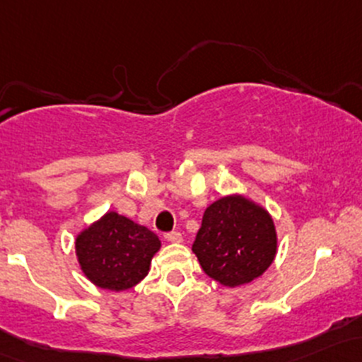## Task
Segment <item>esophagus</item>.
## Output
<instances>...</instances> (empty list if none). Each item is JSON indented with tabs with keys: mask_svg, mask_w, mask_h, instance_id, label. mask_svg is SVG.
<instances>
[{
	"mask_svg": "<svg viewBox=\"0 0 362 362\" xmlns=\"http://www.w3.org/2000/svg\"><path fill=\"white\" fill-rule=\"evenodd\" d=\"M165 239L168 242H175V244H178V242H182V233L180 232H168V233H165Z\"/></svg>",
	"mask_w": 362,
	"mask_h": 362,
	"instance_id": "esophagus-1",
	"label": "esophagus"
}]
</instances>
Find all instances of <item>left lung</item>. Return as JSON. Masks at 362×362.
Wrapping results in <instances>:
<instances>
[{"label":"left lung","instance_id":"8db88e82","mask_svg":"<svg viewBox=\"0 0 362 362\" xmlns=\"http://www.w3.org/2000/svg\"><path fill=\"white\" fill-rule=\"evenodd\" d=\"M192 251L208 276L226 287L252 281L276 254L272 216L240 196L221 197L202 216Z\"/></svg>","mask_w":362,"mask_h":362}]
</instances>
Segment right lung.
<instances>
[{
    "mask_svg": "<svg viewBox=\"0 0 362 362\" xmlns=\"http://www.w3.org/2000/svg\"><path fill=\"white\" fill-rule=\"evenodd\" d=\"M160 245L156 233L113 211L84 230L75 242L86 276L98 287L115 292L134 287L148 275Z\"/></svg>",
    "mask_w": 362,
    "mask_h": 362,
    "instance_id": "add662e5",
    "label": "right lung"
}]
</instances>
